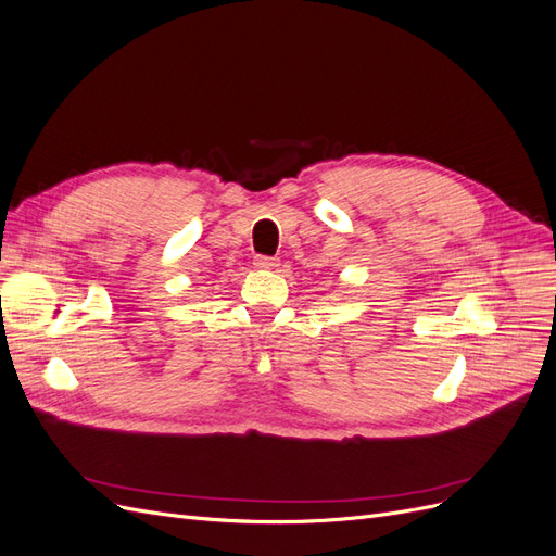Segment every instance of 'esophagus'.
Returning a JSON list of instances; mask_svg holds the SVG:
<instances>
[{
    "mask_svg": "<svg viewBox=\"0 0 556 556\" xmlns=\"http://www.w3.org/2000/svg\"><path fill=\"white\" fill-rule=\"evenodd\" d=\"M280 262L276 257H266V255H257L255 257V266L257 268H276Z\"/></svg>",
    "mask_w": 556,
    "mask_h": 556,
    "instance_id": "obj_1",
    "label": "esophagus"
}]
</instances>
